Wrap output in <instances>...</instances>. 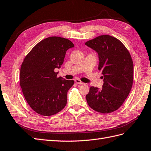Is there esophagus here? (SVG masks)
I'll list each match as a JSON object with an SVG mask.
<instances>
[{
  "label": "esophagus",
  "mask_w": 151,
  "mask_h": 151,
  "mask_svg": "<svg viewBox=\"0 0 151 151\" xmlns=\"http://www.w3.org/2000/svg\"><path fill=\"white\" fill-rule=\"evenodd\" d=\"M75 82L77 83V84H80V85H83L84 84V83H83L82 81H81L80 80H78V79H76L75 80Z\"/></svg>",
  "instance_id": "34e87169"
}]
</instances>
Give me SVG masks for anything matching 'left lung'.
<instances>
[{"mask_svg":"<svg viewBox=\"0 0 151 151\" xmlns=\"http://www.w3.org/2000/svg\"><path fill=\"white\" fill-rule=\"evenodd\" d=\"M96 50L99 59V70L104 78L102 88L91 87L86 96L88 106L101 113L119 109L130 93L133 80V64L126 47L118 38L99 36L85 43Z\"/></svg>","mask_w":151,"mask_h":151,"instance_id":"8db88e82","label":"left lung"}]
</instances>
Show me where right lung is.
Wrapping results in <instances>:
<instances>
[{
    "label": "right lung",
    "mask_w": 151,
    "mask_h": 151,
    "mask_svg": "<svg viewBox=\"0 0 151 151\" xmlns=\"http://www.w3.org/2000/svg\"><path fill=\"white\" fill-rule=\"evenodd\" d=\"M74 47L67 38L50 37L42 40L26 55L21 64L19 82L28 105L42 116L57 114L66 106L67 92L73 80L57 77L68 49Z\"/></svg>",
    "instance_id": "1"
}]
</instances>
